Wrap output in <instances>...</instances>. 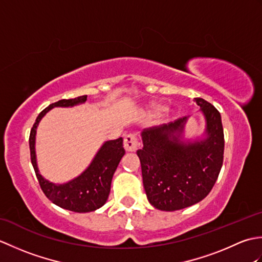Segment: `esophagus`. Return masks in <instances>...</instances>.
Masks as SVG:
<instances>
[{"label": "esophagus", "instance_id": "1", "mask_svg": "<svg viewBox=\"0 0 262 262\" xmlns=\"http://www.w3.org/2000/svg\"><path fill=\"white\" fill-rule=\"evenodd\" d=\"M124 147L126 149V152H136L138 148V141L136 135H127L124 140Z\"/></svg>", "mask_w": 262, "mask_h": 262}]
</instances>
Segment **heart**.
I'll return each mask as SVG.
<instances>
[{
    "label": "heart",
    "mask_w": 262,
    "mask_h": 262,
    "mask_svg": "<svg viewBox=\"0 0 262 262\" xmlns=\"http://www.w3.org/2000/svg\"><path fill=\"white\" fill-rule=\"evenodd\" d=\"M164 109V107L162 104H158V103H153L149 105V107L147 108V111L149 114H157V113H160V111H162Z\"/></svg>",
    "instance_id": "b5f03b06"
}]
</instances>
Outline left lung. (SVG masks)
Segmentation results:
<instances>
[{"instance_id":"8db88e82","label":"left lung","mask_w":262,"mask_h":262,"mask_svg":"<svg viewBox=\"0 0 262 262\" xmlns=\"http://www.w3.org/2000/svg\"><path fill=\"white\" fill-rule=\"evenodd\" d=\"M205 119L200 137L186 138L189 117L146 128L137 155L149 204L164 211L192 206L207 196L223 165L224 133L221 114L209 102L194 98Z\"/></svg>"}]
</instances>
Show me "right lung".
<instances>
[{
	"label": "right lung",
	"mask_w": 262,
	"mask_h": 262,
	"mask_svg": "<svg viewBox=\"0 0 262 262\" xmlns=\"http://www.w3.org/2000/svg\"><path fill=\"white\" fill-rule=\"evenodd\" d=\"M86 99L88 96H81L69 100L63 99L49 104L37 117L29 137L31 163L41 190L53 204L59 206L60 208L75 211V213L94 211L102 207L107 202L110 193L111 180H113L117 166L125 154V149L122 147V138L119 137L114 141L104 142L94 155L91 163L80 176L68 182L55 183L47 180L39 172L36 154V134L39 122L49 110L56 107H75V105L85 103Z\"/></svg>",
	"instance_id": "1"
}]
</instances>
